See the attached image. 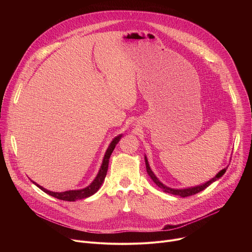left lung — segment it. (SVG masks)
Segmentation results:
<instances>
[{
  "label": "left lung",
  "instance_id": "1",
  "mask_svg": "<svg viewBox=\"0 0 252 252\" xmlns=\"http://www.w3.org/2000/svg\"><path fill=\"white\" fill-rule=\"evenodd\" d=\"M145 163H146V170H147V174L149 175V177L152 179V181L157 185L158 187H159L160 189H162L163 192L165 193H168V194H173V195H178V196H181V197H188V196H191V195H194V194H197L199 193L201 191H203L205 188H207L209 185L213 184L214 182L218 181L220 178H221L223 176V174L226 173V168L221 169L220 171H219V173L217 174V176L213 179H210L209 181H207L206 183H203L201 185H198V186H195V187H189V188H184V189H174V188H169L167 186H165L164 184H162L159 180L157 179V177L154 175V173L152 171V169L150 168V165H149V162H148V159L146 155H145Z\"/></svg>",
  "mask_w": 252,
  "mask_h": 252
}]
</instances>
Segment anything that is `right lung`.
Wrapping results in <instances>:
<instances>
[{
  "label": "right lung",
  "mask_w": 252,
  "mask_h": 252,
  "mask_svg": "<svg viewBox=\"0 0 252 252\" xmlns=\"http://www.w3.org/2000/svg\"><path fill=\"white\" fill-rule=\"evenodd\" d=\"M123 137V135H118L117 137H115L111 143L109 144V146L105 152L103 161L101 164V167L98 171V174L96 176V178L94 179L88 187L84 188V189H79V190H69V191H65V192H53V191H49L47 189H45L44 187L39 186L38 184H36L35 182L32 181L35 186H37L42 191H44L45 193L57 198V199L60 200H64V201H75V200H79V199H84V198H88L90 196H92L93 194H95L99 188L102 186V184L105 180L106 174H107V169H108V163H109V158L111 153L113 152L116 144L121 140V138Z\"/></svg>",
  "instance_id": "1"
}]
</instances>
